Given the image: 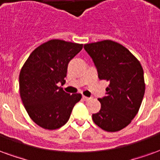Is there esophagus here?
Returning <instances> with one entry per match:
<instances>
[{"instance_id": "esophagus-1", "label": "esophagus", "mask_w": 160, "mask_h": 160, "mask_svg": "<svg viewBox=\"0 0 160 160\" xmlns=\"http://www.w3.org/2000/svg\"><path fill=\"white\" fill-rule=\"evenodd\" d=\"M82 98H83L85 101H89V100H91V98H87V97H85V96H83V97H82Z\"/></svg>"}]
</instances>
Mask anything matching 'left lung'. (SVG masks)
Returning <instances> with one entry per match:
<instances>
[{
  "label": "left lung",
  "instance_id": "left-lung-1",
  "mask_svg": "<svg viewBox=\"0 0 160 160\" xmlns=\"http://www.w3.org/2000/svg\"><path fill=\"white\" fill-rule=\"evenodd\" d=\"M84 48L93 60L99 79L109 81L106 96L98 98L101 109L92 114V119L104 131H120L134 119L142 102V67L127 48L115 41L86 44Z\"/></svg>",
  "mask_w": 160,
  "mask_h": 160
}]
</instances>
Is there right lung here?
Wrapping results in <instances>:
<instances>
[{"instance_id": "right-lung-1", "label": "right lung", "mask_w": 160, "mask_h": 160, "mask_svg": "<svg viewBox=\"0 0 160 160\" xmlns=\"http://www.w3.org/2000/svg\"><path fill=\"white\" fill-rule=\"evenodd\" d=\"M82 47V44L51 40L35 48L21 68L20 97L29 117L42 128L62 127L81 99V94L70 95L58 85L65 83L68 62Z\"/></svg>"}]
</instances>
